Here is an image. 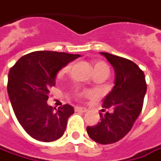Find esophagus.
I'll return each mask as SVG.
<instances>
[{"label":"esophagus","instance_id":"esophagus-1","mask_svg":"<svg viewBox=\"0 0 161 161\" xmlns=\"http://www.w3.org/2000/svg\"><path fill=\"white\" fill-rule=\"evenodd\" d=\"M75 110L76 112H81V113H86L87 111V109L85 108V107H81V106H75Z\"/></svg>","mask_w":161,"mask_h":161}]
</instances>
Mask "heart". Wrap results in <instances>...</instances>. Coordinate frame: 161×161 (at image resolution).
<instances>
[{"instance_id":"b5f03b06","label":"heart","mask_w":161,"mask_h":161,"mask_svg":"<svg viewBox=\"0 0 161 161\" xmlns=\"http://www.w3.org/2000/svg\"><path fill=\"white\" fill-rule=\"evenodd\" d=\"M70 67H71V65H68L67 67H65V68H63V70H62V74H65L67 73L68 71H69V69H70ZM94 71H104V72H106L107 74H109V67L108 66L104 63V62H102V61H99V62H95L94 63Z\"/></svg>"}]
</instances>
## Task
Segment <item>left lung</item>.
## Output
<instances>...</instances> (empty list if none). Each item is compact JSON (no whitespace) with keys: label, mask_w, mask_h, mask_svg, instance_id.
Masks as SVG:
<instances>
[{"label":"left lung","mask_w":161,"mask_h":161,"mask_svg":"<svg viewBox=\"0 0 161 161\" xmlns=\"http://www.w3.org/2000/svg\"><path fill=\"white\" fill-rule=\"evenodd\" d=\"M100 54L115 72L114 86L103 100V107L111 112L100 114L101 122L88 126L86 130L94 142L111 144L120 141L132 128L142 112L147 85L143 71L132 61L106 52Z\"/></svg>","instance_id":"1"}]
</instances>
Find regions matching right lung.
Returning a JSON list of instances; mask_svg holds the SVG:
<instances>
[{
	"mask_svg": "<svg viewBox=\"0 0 161 161\" xmlns=\"http://www.w3.org/2000/svg\"><path fill=\"white\" fill-rule=\"evenodd\" d=\"M80 55L35 51L21 57L8 75V94L14 114L26 132L44 142L63 136L67 120L75 111L69 104L54 110L47 104L57 74Z\"/></svg>",
	"mask_w": 161,
	"mask_h": 161,
	"instance_id": "1",
	"label": "right lung"
}]
</instances>
